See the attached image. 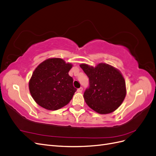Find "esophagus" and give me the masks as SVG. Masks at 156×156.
Returning a JSON list of instances; mask_svg holds the SVG:
<instances>
[{"mask_svg": "<svg viewBox=\"0 0 156 156\" xmlns=\"http://www.w3.org/2000/svg\"><path fill=\"white\" fill-rule=\"evenodd\" d=\"M83 87H80L79 88L77 89V91H78L79 92H83Z\"/></svg>", "mask_w": 156, "mask_h": 156, "instance_id": "34e87169", "label": "esophagus"}]
</instances>
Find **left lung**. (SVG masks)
Segmentation results:
<instances>
[{
  "label": "left lung",
  "instance_id": "1",
  "mask_svg": "<svg viewBox=\"0 0 156 156\" xmlns=\"http://www.w3.org/2000/svg\"><path fill=\"white\" fill-rule=\"evenodd\" d=\"M80 67L89 78V87L83 95L87 104L100 114L115 111L126 95V82L121 73L105 63L95 68L81 64Z\"/></svg>",
  "mask_w": 156,
  "mask_h": 156
}]
</instances>
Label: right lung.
I'll return each mask as SVG.
<instances>
[{"mask_svg":"<svg viewBox=\"0 0 156 156\" xmlns=\"http://www.w3.org/2000/svg\"><path fill=\"white\" fill-rule=\"evenodd\" d=\"M72 64L61 58L45 60L37 66L29 81L32 97L40 106L57 110L66 105L77 89L68 72Z\"/></svg>","mask_w":156,"mask_h":156,"instance_id":"add662e5","label":"right lung"}]
</instances>
